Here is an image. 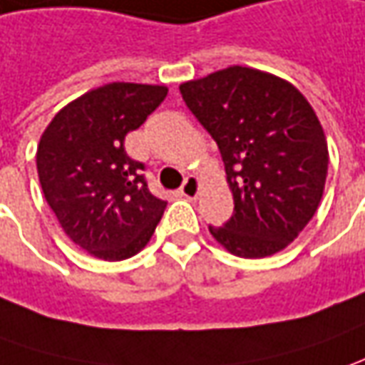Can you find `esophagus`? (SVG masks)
Segmentation results:
<instances>
[{
    "instance_id": "34e87169",
    "label": "esophagus",
    "mask_w": 365,
    "mask_h": 365,
    "mask_svg": "<svg viewBox=\"0 0 365 365\" xmlns=\"http://www.w3.org/2000/svg\"><path fill=\"white\" fill-rule=\"evenodd\" d=\"M200 187H202L200 180H197L195 175H187L182 185V195L183 197H187V200H195V197L200 195Z\"/></svg>"
}]
</instances>
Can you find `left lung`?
<instances>
[{
  "label": "left lung",
  "instance_id": "obj_1",
  "mask_svg": "<svg viewBox=\"0 0 365 365\" xmlns=\"http://www.w3.org/2000/svg\"><path fill=\"white\" fill-rule=\"evenodd\" d=\"M214 138L234 195V215L210 234L237 257H267L296 240L318 210L328 175V141L302 91L244 66L180 86Z\"/></svg>",
  "mask_w": 365,
  "mask_h": 365
}]
</instances>
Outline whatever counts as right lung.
<instances>
[{
    "label": "right lung",
    "instance_id": "1",
    "mask_svg": "<svg viewBox=\"0 0 365 365\" xmlns=\"http://www.w3.org/2000/svg\"><path fill=\"white\" fill-rule=\"evenodd\" d=\"M168 96L165 86L113 81L69 101L37 145L39 183L61 230L89 255L120 262L141 252L168 202L150 192L123 141Z\"/></svg>",
    "mask_w": 365,
    "mask_h": 365
}]
</instances>
